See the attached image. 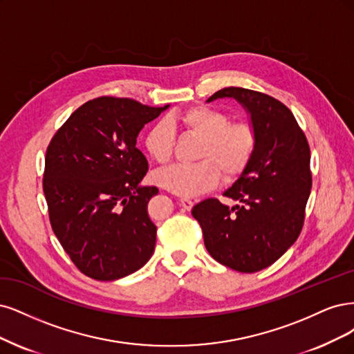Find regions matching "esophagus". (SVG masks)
<instances>
[{"instance_id":"1","label":"esophagus","mask_w":354,"mask_h":354,"mask_svg":"<svg viewBox=\"0 0 354 354\" xmlns=\"http://www.w3.org/2000/svg\"><path fill=\"white\" fill-rule=\"evenodd\" d=\"M179 204L182 207H184V210H191L192 206H194V201L191 198H180Z\"/></svg>"}]
</instances>
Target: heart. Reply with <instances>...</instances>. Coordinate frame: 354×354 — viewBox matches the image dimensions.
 I'll list each match as a JSON object with an SVG mask.
<instances>
[{
  "instance_id": "heart-1",
  "label": "heart",
  "mask_w": 354,
  "mask_h": 354,
  "mask_svg": "<svg viewBox=\"0 0 354 354\" xmlns=\"http://www.w3.org/2000/svg\"><path fill=\"white\" fill-rule=\"evenodd\" d=\"M182 127L201 138L197 158L189 166H170L154 174L157 185L180 197H196L218 185L221 172L231 180L241 175L252 162L256 132L247 122L230 123L226 113L210 106H192L151 124L144 136V147L153 160L166 165L172 157L175 133Z\"/></svg>"
}]
</instances>
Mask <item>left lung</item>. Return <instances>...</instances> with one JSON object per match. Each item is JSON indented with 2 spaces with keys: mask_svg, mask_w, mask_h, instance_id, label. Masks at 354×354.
<instances>
[{
  "mask_svg": "<svg viewBox=\"0 0 354 354\" xmlns=\"http://www.w3.org/2000/svg\"><path fill=\"white\" fill-rule=\"evenodd\" d=\"M234 98L256 132L252 162L223 196L192 207L204 245L219 263L243 273L270 266L299 238L310 196V148L297 120L281 101L245 88H223L207 102Z\"/></svg>",
  "mask_w": 354,
  "mask_h": 354,
  "instance_id": "1",
  "label": "left lung"
}]
</instances>
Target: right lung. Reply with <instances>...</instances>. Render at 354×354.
I'll list each match as a JSON object with an SVG mask.
<instances>
[{"label": "right lung", "instance_id": "right-lung-1", "mask_svg": "<svg viewBox=\"0 0 354 354\" xmlns=\"http://www.w3.org/2000/svg\"><path fill=\"white\" fill-rule=\"evenodd\" d=\"M167 109L131 98L91 100L47 148L44 194L53 231L89 278H124L153 256L157 227L147 204L158 189L141 185L148 162L136 138Z\"/></svg>", "mask_w": 354, "mask_h": 354}]
</instances>
